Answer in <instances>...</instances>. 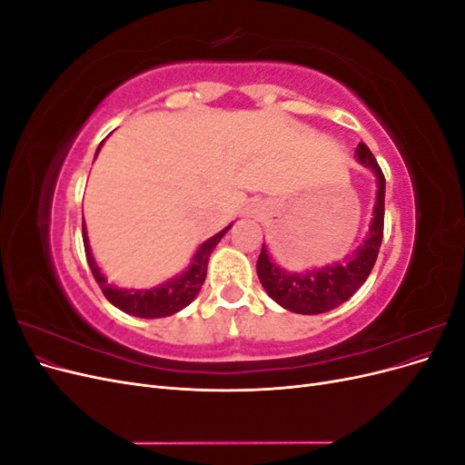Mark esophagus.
<instances>
[{"label": "esophagus", "mask_w": 465, "mask_h": 465, "mask_svg": "<svg viewBox=\"0 0 465 465\" xmlns=\"http://www.w3.org/2000/svg\"><path fill=\"white\" fill-rule=\"evenodd\" d=\"M254 211H256V209H252V211H250V213H254Z\"/></svg>", "instance_id": "1"}]
</instances>
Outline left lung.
<instances>
[{"label":"left lung","instance_id":"obj_1","mask_svg":"<svg viewBox=\"0 0 465 465\" xmlns=\"http://www.w3.org/2000/svg\"><path fill=\"white\" fill-rule=\"evenodd\" d=\"M357 159L361 164L369 166L376 174L378 192L374 203V219L371 229L359 250L343 263H335L331 267H322L316 272L306 273H287L285 270L277 267L267 248L262 246L260 258L256 263V272L260 283L267 291L270 297L291 312L297 314H322L331 308L340 306L349 301V297L361 289V285L371 275L374 262L378 258L380 244L384 236V195H386V178L382 168L376 163L374 154L362 142L359 143Z\"/></svg>","mask_w":465,"mask_h":465}]
</instances>
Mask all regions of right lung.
<instances>
[{
  "label": "right lung",
  "instance_id": "obj_1",
  "mask_svg": "<svg viewBox=\"0 0 465 465\" xmlns=\"http://www.w3.org/2000/svg\"><path fill=\"white\" fill-rule=\"evenodd\" d=\"M103 145V143H101ZM101 151V147L96 149V154ZM231 229V224L227 229H223L221 232H217L215 236H211L209 241H205L195 256L192 260V265L188 270L182 273L176 279H171L168 283L154 287L149 291H128V289H116L112 287L106 277L98 270V265L94 263V258L91 254L89 248V238H87V231H85V223H83V244H85V256L89 262V267L93 272V277L101 287L103 294L108 299V302L114 304L116 308H120L122 312L132 314V316H139V318H164V316H173L182 308L188 306L195 294L200 292L205 275H207V262L211 252L217 246V242Z\"/></svg>",
  "mask_w": 465,
  "mask_h": 465
}]
</instances>
